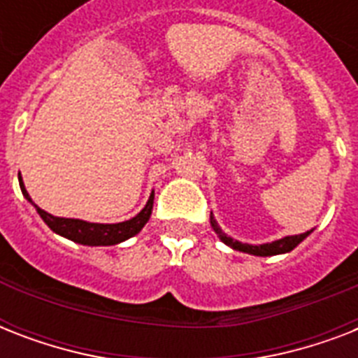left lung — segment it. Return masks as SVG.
Listing matches in <instances>:
<instances>
[{
    "instance_id": "1",
    "label": "left lung",
    "mask_w": 358,
    "mask_h": 358,
    "mask_svg": "<svg viewBox=\"0 0 358 358\" xmlns=\"http://www.w3.org/2000/svg\"><path fill=\"white\" fill-rule=\"evenodd\" d=\"M210 223H212L215 234L219 236V239L227 243L229 247H232L234 250H241V252H249V255L255 256H275V255H284V252H289L294 250L297 245L306 238L310 236L312 230L305 232V234H297V236H286L282 239H277V241H271V243H264V245H249V243H241L238 239H232L230 236H227L221 230V227L217 224V221L213 219V215H210Z\"/></svg>"
}]
</instances>
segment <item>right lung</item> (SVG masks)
Returning a JSON list of instances; mask_svg holds the SVG:
<instances>
[{"mask_svg":"<svg viewBox=\"0 0 358 358\" xmlns=\"http://www.w3.org/2000/svg\"><path fill=\"white\" fill-rule=\"evenodd\" d=\"M20 180V189L24 193V196L27 201L36 208V212L42 217V221L50 227V229L55 232V234L63 236V238H69L76 243L81 245H117L126 241L128 238H134L135 234H139L141 229L148 223V219L152 215V206H154V191H152L150 199L146 202V206L141 210L135 217H131L129 221H122V223L115 224H103V223H87V221H81V219H66V217H55L52 213L44 212L42 208H38L35 202L31 201L29 193L25 189L24 182H22V176H18Z\"/></svg>","mask_w":358,"mask_h":358,"instance_id":"obj_1","label":"right lung"}]
</instances>
